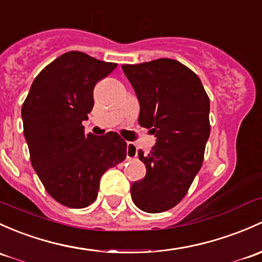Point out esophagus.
<instances>
[{"mask_svg":"<svg viewBox=\"0 0 262 262\" xmlns=\"http://www.w3.org/2000/svg\"><path fill=\"white\" fill-rule=\"evenodd\" d=\"M137 154H138V148H137V145L132 142L126 143V158L133 159L136 158Z\"/></svg>","mask_w":262,"mask_h":262,"instance_id":"obj_1","label":"esophagus"}]
</instances>
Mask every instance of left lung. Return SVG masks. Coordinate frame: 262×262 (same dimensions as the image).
<instances>
[{"mask_svg": "<svg viewBox=\"0 0 262 262\" xmlns=\"http://www.w3.org/2000/svg\"><path fill=\"white\" fill-rule=\"evenodd\" d=\"M122 68L138 98L139 125L157 138L149 153L138 152L147 173L132 184V200L142 211L158 213L181 202L201 169L211 130L210 98L200 78L177 60Z\"/></svg>", "mask_w": 262, "mask_h": 262, "instance_id": "left-lung-1", "label": "left lung"}]
</instances>
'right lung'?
<instances>
[{
  "mask_svg": "<svg viewBox=\"0 0 262 262\" xmlns=\"http://www.w3.org/2000/svg\"><path fill=\"white\" fill-rule=\"evenodd\" d=\"M115 68L84 52H66L41 70L22 105L32 167L48 193L66 207L92 205L101 176L126 157L119 134L95 137L82 125L94 106L96 82Z\"/></svg>",
  "mask_w": 262,
  "mask_h": 262,
  "instance_id": "right-lung-1",
  "label": "right lung"
}]
</instances>
